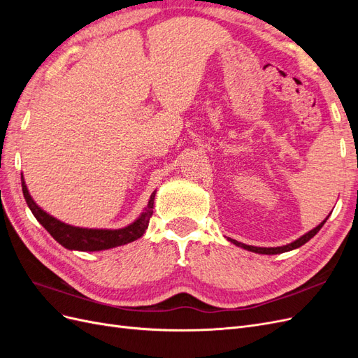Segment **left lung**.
Listing matches in <instances>:
<instances>
[{
  "label": "left lung",
  "mask_w": 358,
  "mask_h": 358,
  "mask_svg": "<svg viewBox=\"0 0 358 358\" xmlns=\"http://www.w3.org/2000/svg\"><path fill=\"white\" fill-rule=\"evenodd\" d=\"M330 216V215H329ZM327 216V218H329ZM327 218L324 220L321 224H318L315 229H312L310 231H308V233H305L303 236H300L299 239H296L294 242H291V243H288V245H284V246H275V248H262V246H252V245H245V243H242V242H237V241H234V239H231V237H227V241L229 242H231L233 245H236V246H241V248H243V249H246V251H251V252H255V254H264V255H275V254H282V252H288V251H292V249H297V248H300L301 245H305L306 242H309L313 236H315L320 230H321V227L326 224V221H327Z\"/></svg>",
  "instance_id": "left-lung-1"
}]
</instances>
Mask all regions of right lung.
Returning <instances> with one entry per match:
<instances>
[{"label":"right lung","instance_id":"1","mask_svg":"<svg viewBox=\"0 0 358 358\" xmlns=\"http://www.w3.org/2000/svg\"><path fill=\"white\" fill-rule=\"evenodd\" d=\"M20 180H22V191L24 197L31 209L32 215L36 220L45 227L49 234L64 248L70 249V251H82V252H95V251H104V249L116 248L121 245L131 243L143 236L146 231L150 216L154 213V200L155 194L154 191L150 194V199L146 204L143 212L138 215V218L128 224L122 229H83V227H74L70 224L62 222L57 220L55 216L49 215L46 210H43L40 206L31 197V194L27 188V183L24 175L20 173Z\"/></svg>","mask_w":358,"mask_h":358}]
</instances>
